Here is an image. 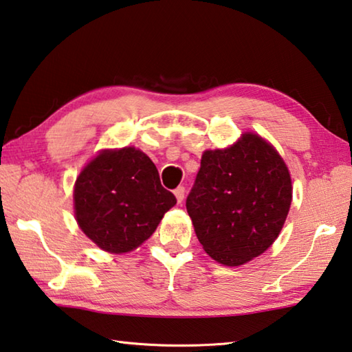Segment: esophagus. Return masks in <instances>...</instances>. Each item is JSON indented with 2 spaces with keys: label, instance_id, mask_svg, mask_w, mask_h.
Instances as JSON below:
<instances>
[{
  "label": "esophagus",
  "instance_id": "esophagus-1",
  "mask_svg": "<svg viewBox=\"0 0 352 352\" xmlns=\"http://www.w3.org/2000/svg\"><path fill=\"white\" fill-rule=\"evenodd\" d=\"M174 194H175V198H177L178 203H182V201L184 200V188H183V186H178V188L174 190Z\"/></svg>",
  "mask_w": 352,
  "mask_h": 352
}]
</instances>
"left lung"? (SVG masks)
Instances as JSON below:
<instances>
[{
  "label": "left lung",
  "mask_w": 352,
  "mask_h": 352,
  "mask_svg": "<svg viewBox=\"0 0 352 352\" xmlns=\"http://www.w3.org/2000/svg\"><path fill=\"white\" fill-rule=\"evenodd\" d=\"M292 201L289 169L257 132L223 149H206L186 200L194 231L210 258L241 266L271 248Z\"/></svg>",
  "instance_id": "1"
}]
</instances>
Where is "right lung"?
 I'll list each match as a JSON object with an SVG mask.
<instances>
[{"label": "right lung", "mask_w": 352, "mask_h": 352, "mask_svg": "<svg viewBox=\"0 0 352 352\" xmlns=\"http://www.w3.org/2000/svg\"><path fill=\"white\" fill-rule=\"evenodd\" d=\"M175 197L133 146L101 149L74 184V214L82 234L109 254L131 252L155 232Z\"/></svg>", "instance_id": "obj_1"}]
</instances>
